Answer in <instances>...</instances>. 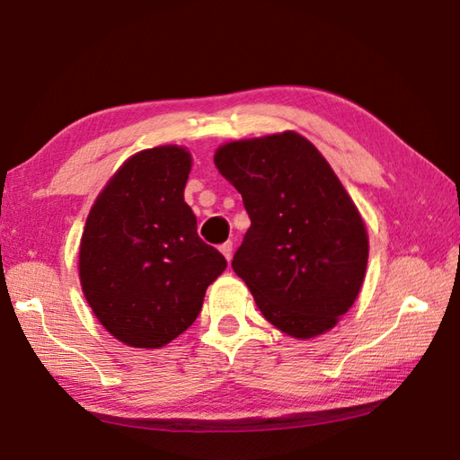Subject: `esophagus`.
I'll return each instance as SVG.
<instances>
[{"label": "esophagus", "mask_w": 460, "mask_h": 460, "mask_svg": "<svg viewBox=\"0 0 460 460\" xmlns=\"http://www.w3.org/2000/svg\"><path fill=\"white\" fill-rule=\"evenodd\" d=\"M219 249H221V253L225 255V260L231 261V258H233V243H231V241H227V243H223Z\"/></svg>", "instance_id": "34e87169"}]
</instances>
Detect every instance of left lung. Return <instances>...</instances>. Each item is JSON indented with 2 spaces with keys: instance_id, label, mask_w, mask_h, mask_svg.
Returning <instances> with one entry per match:
<instances>
[{
  "instance_id": "obj_1",
  "label": "left lung",
  "mask_w": 460,
  "mask_h": 460,
  "mask_svg": "<svg viewBox=\"0 0 460 460\" xmlns=\"http://www.w3.org/2000/svg\"><path fill=\"white\" fill-rule=\"evenodd\" d=\"M215 166L252 219L231 266L263 318L294 339L337 326L361 292L369 237L324 155L282 131L219 146Z\"/></svg>"
}]
</instances>
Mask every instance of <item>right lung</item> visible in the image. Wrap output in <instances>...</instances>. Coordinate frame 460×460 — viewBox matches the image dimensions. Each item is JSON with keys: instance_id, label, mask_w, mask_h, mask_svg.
Returning a JSON list of instances; mask_svg holds the SVG:
<instances>
[{"instance_id": "add662e5", "label": "right lung", "mask_w": 460, "mask_h": 460, "mask_svg": "<svg viewBox=\"0 0 460 460\" xmlns=\"http://www.w3.org/2000/svg\"><path fill=\"white\" fill-rule=\"evenodd\" d=\"M192 155L158 146L123 162L93 202L79 278L93 314L115 339L160 349L197 321L227 261L197 233L184 202Z\"/></svg>"}]
</instances>
